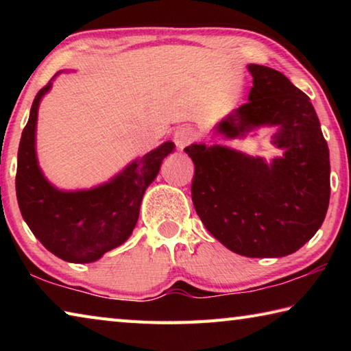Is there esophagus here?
Returning <instances> with one entry per match:
<instances>
[{"label": "esophagus", "mask_w": 351, "mask_h": 351, "mask_svg": "<svg viewBox=\"0 0 351 351\" xmlns=\"http://www.w3.org/2000/svg\"><path fill=\"white\" fill-rule=\"evenodd\" d=\"M192 141H193V132L189 127H180L173 133V142L180 150H184V148H186Z\"/></svg>", "instance_id": "34e87169"}]
</instances>
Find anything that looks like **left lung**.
Listing matches in <instances>:
<instances>
[{"label": "left lung", "instance_id": "1", "mask_svg": "<svg viewBox=\"0 0 351 351\" xmlns=\"http://www.w3.org/2000/svg\"><path fill=\"white\" fill-rule=\"evenodd\" d=\"M249 102L218 125L224 138L278 125L285 156L271 165L228 147L184 148L195 164L192 201L206 229L246 257H285L322 226L330 203V153L310 97L276 69L249 64Z\"/></svg>", "mask_w": 351, "mask_h": 351}]
</instances>
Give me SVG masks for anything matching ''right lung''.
I'll return each instance as SVG.
<instances>
[{
    "mask_svg": "<svg viewBox=\"0 0 351 351\" xmlns=\"http://www.w3.org/2000/svg\"><path fill=\"white\" fill-rule=\"evenodd\" d=\"M49 88L51 82L37 93L23 130L15 176L16 199L23 218L47 251L71 263H90L132 235L145 189L175 144L164 142L105 186L85 192H60L45 180L35 158L38 105Z\"/></svg>",
    "mask_w": 351,
    "mask_h": 351,
    "instance_id": "add662e5",
    "label": "right lung"
}]
</instances>
